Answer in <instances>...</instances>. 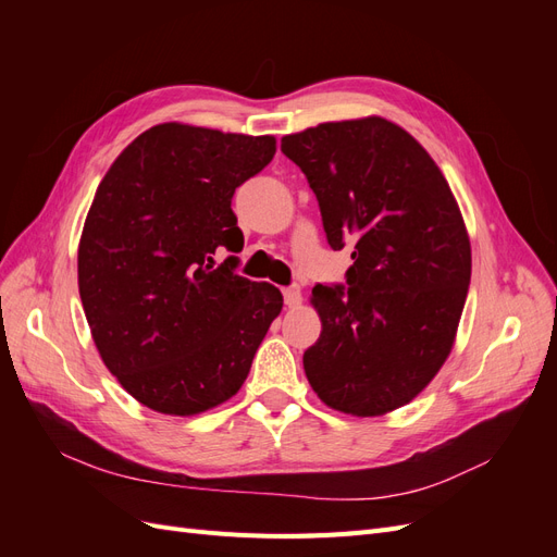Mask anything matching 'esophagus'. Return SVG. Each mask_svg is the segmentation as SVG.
I'll return each mask as SVG.
<instances>
[{"instance_id":"esophagus-1","label":"esophagus","mask_w":557,"mask_h":557,"mask_svg":"<svg viewBox=\"0 0 557 557\" xmlns=\"http://www.w3.org/2000/svg\"><path fill=\"white\" fill-rule=\"evenodd\" d=\"M283 301L288 305L290 309L299 307L301 305V290L297 288V285H290V288H283Z\"/></svg>"}]
</instances>
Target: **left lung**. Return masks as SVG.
Returning <instances> with one entry per match:
<instances>
[{
    "mask_svg": "<svg viewBox=\"0 0 557 557\" xmlns=\"http://www.w3.org/2000/svg\"><path fill=\"white\" fill-rule=\"evenodd\" d=\"M318 199L327 244H352L346 283H315L323 320L305 372L327 407L381 416L411 401L448 358L471 248L444 174L383 117L323 123L281 139Z\"/></svg>",
    "mask_w": 557,
    "mask_h": 557,
    "instance_id": "8db88e82",
    "label": "left lung"
}]
</instances>
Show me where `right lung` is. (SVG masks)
Listing matches in <instances>:
<instances>
[{
    "label": "right lung",
    "instance_id": "add662e5",
    "mask_svg": "<svg viewBox=\"0 0 557 557\" xmlns=\"http://www.w3.org/2000/svg\"><path fill=\"white\" fill-rule=\"evenodd\" d=\"M274 137L164 123L102 178L78 246V293L109 372L144 407L193 416L239 391L283 297L237 274L234 190Z\"/></svg>",
    "mask_w": 557,
    "mask_h": 557
}]
</instances>
